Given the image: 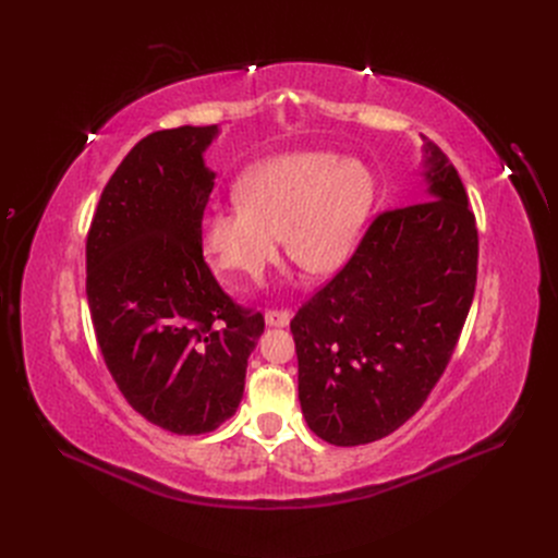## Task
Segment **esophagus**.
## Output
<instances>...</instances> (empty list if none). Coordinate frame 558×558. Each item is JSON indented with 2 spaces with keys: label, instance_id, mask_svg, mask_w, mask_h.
Here are the masks:
<instances>
[{
  "label": "esophagus",
  "instance_id": "esophagus-1",
  "mask_svg": "<svg viewBox=\"0 0 558 558\" xmlns=\"http://www.w3.org/2000/svg\"><path fill=\"white\" fill-rule=\"evenodd\" d=\"M290 317H293V313H290L288 308H270V311H265V323H268L270 327H288Z\"/></svg>",
  "mask_w": 558,
  "mask_h": 558
}]
</instances>
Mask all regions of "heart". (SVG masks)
Instances as JSON below:
<instances>
[{
  "instance_id": "obj_1",
  "label": "heart",
  "mask_w": 558,
  "mask_h": 558,
  "mask_svg": "<svg viewBox=\"0 0 558 558\" xmlns=\"http://www.w3.org/2000/svg\"><path fill=\"white\" fill-rule=\"evenodd\" d=\"M238 202L218 206L204 243L233 288L258 283L288 256L311 275H329L350 258L375 204V177L356 158L290 151L250 168L235 183Z\"/></svg>"
}]
</instances>
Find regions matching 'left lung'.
<instances>
[{
	"label": "left lung",
	"mask_w": 558,
	"mask_h": 558,
	"mask_svg": "<svg viewBox=\"0 0 558 558\" xmlns=\"http://www.w3.org/2000/svg\"><path fill=\"white\" fill-rule=\"evenodd\" d=\"M422 141L427 193L384 208L350 260L290 320L302 413L331 445L379 440L415 415L472 306L476 220L452 161Z\"/></svg>",
	"instance_id": "8db88e82"
}]
</instances>
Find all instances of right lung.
I'll return each mask as SVG.
<instances>
[{"instance_id":"1","label":"right lung","mask_w":558,"mask_h":558,"mask_svg":"<svg viewBox=\"0 0 558 558\" xmlns=\"http://www.w3.org/2000/svg\"><path fill=\"white\" fill-rule=\"evenodd\" d=\"M216 126L154 131L106 183L86 241L97 344L124 400L179 436L218 429L245 390L265 320L233 302L202 252Z\"/></svg>"}]
</instances>
